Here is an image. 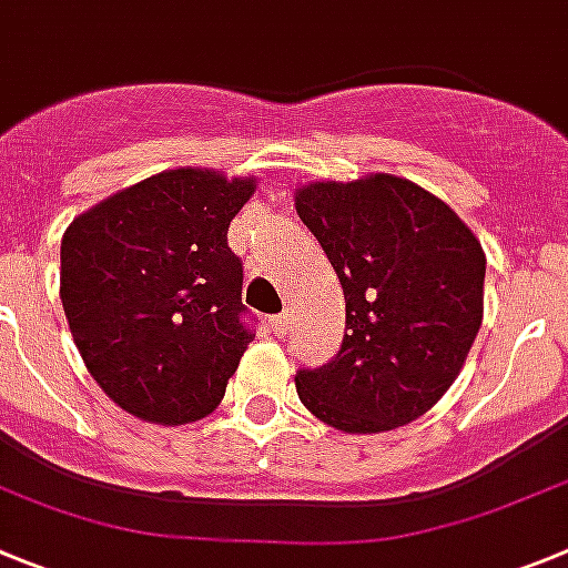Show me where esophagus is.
<instances>
[{
    "label": "esophagus",
    "mask_w": 568,
    "mask_h": 568,
    "mask_svg": "<svg viewBox=\"0 0 568 568\" xmlns=\"http://www.w3.org/2000/svg\"><path fill=\"white\" fill-rule=\"evenodd\" d=\"M270 329H273V335H287L290 315H275V318H270Z\"/></svg>",
    "instance_id": "obj_1"
}]
</instances>
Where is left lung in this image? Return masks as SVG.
Segmentation results:
<instances>
[{
    "mask_svg": "<svg viewBox=\"0 0 568 568\" xmlns=\"http://www.w3.org/2000/svg\"><path fill=\"white\" fill-rule=\"evenodd\" d=\"M295 211L341 278L348 329L335 361L295 374L301 403L346 434L414 423L476 341L485 250L447 202L394 174L310 182Z\"/></svg>",
    "mask_w": 568,
    "mask_h": 568,
    "instance_id": "obj_1",
    "label": "left lung"
}]
</instances>
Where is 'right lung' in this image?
<instances>
[{"label":"right lung","instance_id":"add662e5","mask_svg":"<svg viewBox=\"0 0 568 568\" xmlns=\"http://www.w3.org/2000/svg\"><path fill=\"white\" fill-rule=\"evenodd\" d=\"M253 176L171 169L83 211L61 239V304L112 403L158 425L222 403L253 332L227 227Z\"/></svg>","mask_w":568,"mask_h":568}]
</instances>
